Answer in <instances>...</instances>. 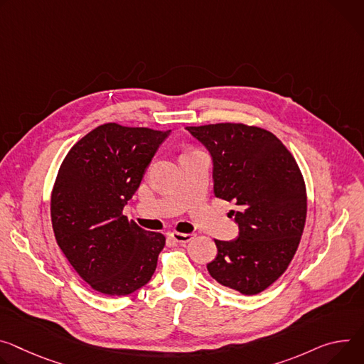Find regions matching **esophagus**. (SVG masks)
Returning <instances> with one entry per match:
<instances>
[{
	"mask_svg": "<svg viewBox=\"0 0 364 364\" xmlns=\"http://www.w3.org/2000/svg\"><path fill=\"white\" fill-rule=\"evenodd\" d=\"M170 237L176 241V242H180V244H186V242H190L194 237H196V234H193V232H190V234H181V232H171L170 234Z\"/></svg>",
	"mask_w": 364,
	"mask_h": 364,
	"instance_id": "1",
	"label": "esophagus"
}]
</instances>
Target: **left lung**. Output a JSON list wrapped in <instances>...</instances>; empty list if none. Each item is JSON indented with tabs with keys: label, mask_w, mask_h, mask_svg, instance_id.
<instances>
[{
	"label": "left lung",
	"mask_w": 364,
	"mask_h": 364,
	"mask_svg": "<svg viewBox=\"0 0 364 364\" xmlns=\"http://www.w3.org/2000/svg\"><path fill=\"white\" fill-rule=\"evenodd\" d=\"M210 154L213 193L234 202L235 240H215L210 276L242 294H257L287 269L306 219L299 167L272 132L241 123L186 127Z\"/></svg>",
	"instance_id": "8db88e82"
}]
</instances>
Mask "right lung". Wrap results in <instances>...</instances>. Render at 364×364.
I'll list each match as a JSON object with an SVG mask.
<instances>
[{"label":"right lung","mask_w":364,"mask_h":364,"mask_svg":"<svg viewBox=\"0 0 364 364\" xmlns=\"http://www.w3.org/2000/svg\"><path fill=\"white\" fill-rule=\"evenodd\" d=\"M170 132L106 123L80 139L60 165L50 200L55 238L97 291L130 294L156 269L165 237L122 212Z\"/></svg>","instance_id":"1"}]
</instances>
